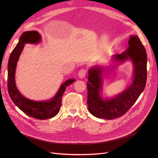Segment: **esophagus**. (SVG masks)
Returning <instances> with one entry per match:
<instances>
[{"label": "esophagus", "instance_id": "esophagus-1", "mask_svg": "<svg viewBox=\"0 0 158 158\" xmlns=\"http://www.w3.org/2000/svg\"><path fill=\"white\" fill-rule=\"evenodd\" d=\"M86 70L85 69H81L79 71V73H78V76L79 77L81 78V79H82L84 78L86 75Z\"/></svg>", "mask_w": 158, "mask_h": 158}]
</instances>
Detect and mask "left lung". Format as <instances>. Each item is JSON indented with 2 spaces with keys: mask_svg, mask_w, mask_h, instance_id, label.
Wrapping results in <instances>:
<instances>
[{
  "mask_svg": "<svg viewBox=\"0 0 158 158\" xmlns=\"http://www.w3.org/2000/svg\"><path fill=\"white\" fill-rule=\"evenodd\" d=\"M128 44L127 51L113 56L115 61H123L129 58L134 63L133 82L123 92L114 98L104 101L99 95L101 89L102 69L97 66L91 69L88 72V110L97 118L112 120L122 117L135 104L145 87L147 76L145 48L136 35L131 36Z\"/></svg>",
  "mask_w": 158,
  "mask_h": 158,
  "instance_id": "1",
  "label": "left lung"
}]
</instances>
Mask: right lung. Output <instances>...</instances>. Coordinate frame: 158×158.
Listing matches in <instances>:
<instances>
[{
    "instance_id": "1",
    "label": "right lung",
    "mask_w": 158,
    "mask_h": 158,
    "mask_svg": "<svg viewBox=\"0 0 158 158\" xmlns=\"http://www.w3.org/2000/svg\"><path fill=\"white\" fill-rule=\"evenodd\" d=\"M40 40L39 33L36 31L25 32L20 38L19 43L11 52L7 64V89L13 102L20 110L29 117L39 120L52 118L59 113L61 106L62 97L66 87L75 81L70 79L62 84L56 95L50 101L36 102L22 96L16 87L15 73L16 63L22 51L25 44L37 43Z\"/></svg>"
}]
</instances>
